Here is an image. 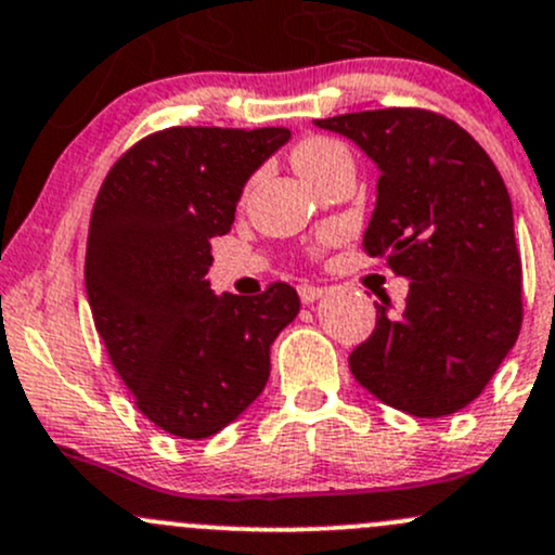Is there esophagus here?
<instances>
[{
    "mask_svg": "<svg viewBox=\"0 0 555 555\" xmlns=\"http://www.w3.org/2000/svg\"><path fill=\"white\" fill-rule=\"evenodd\" d=\"M326 293L324 287H317V284H300V287H297V295H300V300L306 302H317L319 297H322Z\"/></svg>",
    "mask_w": 555,
    "mask_h": 555,
    "instance_id": "34e87169",
    "label": "esophagus"
}]
</instances>
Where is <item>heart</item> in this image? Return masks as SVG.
Returning <instances> with one entry per match:
<instances>
[{"mask_svg": "<svg viewBox=\"0 0 555 555\" xmlns=\"http://www.w3.org/2000/svg\"><path fill=\"white\" fill-rule=\"evenodd\" d=\"M343 154H348V149L343 143H337V140L308 138L295 149L293 162H295V170L306 178V175L322 170L324 165H330L332 159H337V156H343ZM324 242H326V236L322 238V244Z\"/></svg>", "mask_w": 555, "mask_h": 555, "instance_id": "b5f03b06", "label": "heart"}]
</instances>
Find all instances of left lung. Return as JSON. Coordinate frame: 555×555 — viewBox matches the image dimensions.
I'll list each match as a JSON object with an SVG mask.
<instances>
[{
    "instance_id": "1",
    "label": "left lung",
    "mask_w": 555,
    "mask_h": 555,
    "mask_svg": "<svg viewBox=\"0 0 555 555\" xmlns=\"http://www.w3.org/2000/svg\"><path fill=\"white\" fill-rule=\"evenodd\" d=\"M377 165L364 253L410 279L404 308L377 306L348 356L370 393L415 417H444L487 388L524 319L508 189L457 121L425 108L317 119Z\"/></svg>"
}]
</instances>
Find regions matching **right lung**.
Returning a JSON list of instances; mask_svg holds the SVG:
<instances>
[{"label": "right lung", "instance_id": "add662e5", "mask_svg": "<svg viewBox=\"0 0 555 555\" xmlns=\"http://www.w3.org/2000/svg\"><path fill=\"white\" fill-rule=\"evenodd\" d=\"M287 127H167L114 162L90 218L85 287L135 406L178 439H207L262 393L271 343L300 311L289 284L218 297L209 238Z\"/></svg>", "mask_w": 555, "mask_h": 555}]
</instances>
